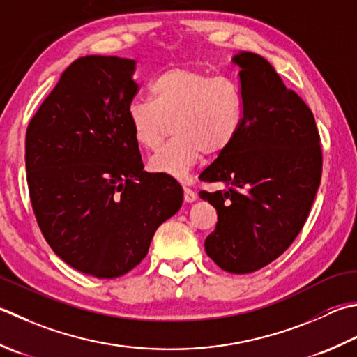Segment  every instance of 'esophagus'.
<instances>
[{"mask_svg": "<svg viewBox=\"0 0 357 357\" xmlns=\"http://www.w3.org/2000/svg\"><path fill=\"white\" fill-rule=\"evenodd\" d=\"M184 199H185V202H193L195 199H197V193H195L192 188L184 187Z\"/></svg>", "mask_w": 357, "mask_h": 357, "instance_id": "esophagus-1", "label": "esophagus"}]
</instances>
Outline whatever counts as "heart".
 <instances>
[{
	"label": "heart",
	"instance_id": "obj_1",
	"mask_svg": "<svg viewBox=\"0 0 357 357\" xmlns=\"http://www.w3.org/2000/svg\"><path fill=\"white\" fill-rule=\"evenodd\" d=\"M151 100H132L128 122L135 141L155 150L172 125V141L149 160L155 173L184 178L201 156L226 153L238 137L244 105L235 82L199 69L178 66L160 73L150 85Z\"/></svg>",
	"mask_w": 357,
	"mask_h": 357
}]
</instances>
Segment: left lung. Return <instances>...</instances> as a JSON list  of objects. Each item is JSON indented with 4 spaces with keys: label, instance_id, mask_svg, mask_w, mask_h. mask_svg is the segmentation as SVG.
<instances>
[{
    "label": "left lung",
    "instance_id": "1",
    "mask_svg": "<svg viewBox=\"0 0 357 357\" xmlns=\"http://www.w3.org/2000/svg\"><path fill=\"white\" fill-rule=\"evenodd\" d=\"M232 61L240 68L243 127L199 174L225 188L199 197L218 213L207 255L222 271L249 274L280 257L303 229L322 178V146L312 111L266 59L243 51Z\"/></svg>",
    "mask_w": 357,
    "mask_h": 357
}]
</instances>
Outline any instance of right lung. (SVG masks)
I'll list each match as a JSON object with an SVG mask.
<instances>
[{"label": "right lung", "mask_w": 357, "mask_h": 357, "mask_svg": "<svg viewBox=\"0 0 357 357\" xmlns=\"http://www.w3.org/2000/svg\"><path fill=\"white\" fill-rule=\"evenodd\" d=\"M136 61L86 55L61 74L26 131L35 218L69 266L116 278L141 263L156 229L179 211L183 188L144 172L128 122Z\"/></svg>", "instance_id": "add662e5"}]
</instances>
